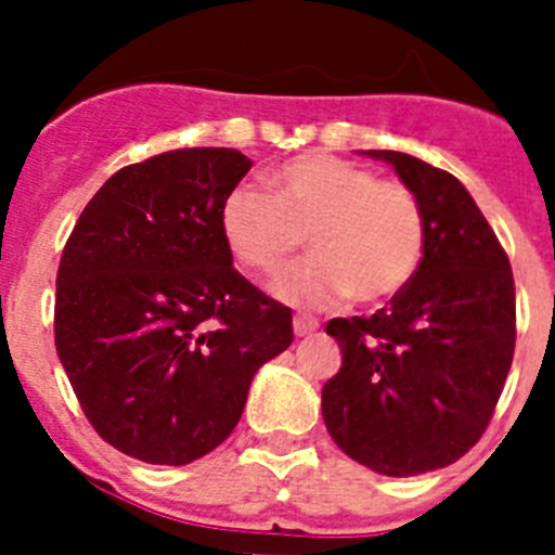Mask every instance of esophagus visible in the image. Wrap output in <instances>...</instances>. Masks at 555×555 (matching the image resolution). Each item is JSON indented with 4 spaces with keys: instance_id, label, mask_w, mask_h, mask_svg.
I'll list each match as a JSON object with an SVG mask.
<instances>
[{
    "instance_id": "34e87169",
    "label": "esophagus",
    "mask_w": 555,
    "mask_h": 555,
    "mask_svg": "<svg viewBox=\"0 0 555 555\" xmlns=\"http://www.w3.org/2000/svg\"><path fill=\"white\" fill-rule=\"evenodd\" d=\"M317 327H320V322L313 320V317H294V333H297V336H311L313 331H317Z\"/></svg>"
}]
</instances>
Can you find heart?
Listing matches in <instances>:
<instances>
[{"label":"heart","mask_w":555,"mask_h":555,"mask_svg":"<svg viewBox=\"0 0 555 555\" xmlns=\"http://www.w3.org/2000/svg\"><path fill=\"white\" fill-rule=\"evenodd\" d=\"M230 255L263 278L311 247L313 258L278 281L292 306L331 308L350 297L377 306L420 272L428 222L416 191L331 152H306L272 175V194L235 185L219 208Z\"/></svg>","instance_id":"obj_1"}]
</instances>
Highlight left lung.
Segmentation results:
<instances>
[{
    "label": "left lung",
    "instance_id": "1",
    "mask_svg": "<svg viewBox=\"0 0 555 555\" xmlns=\"http://www.w3.org/2000/svg\"><path fill=\"white\" fill-rule=\"evenodd\" d=\"M416 191L428 222L414 281L372 317L331 320L341 370L322 389L333 442L380 475L448 467L475 448L517 341L514 274L469 191L444 169L372 150Z\"/></svg>",
    "mask_w": 555,
    "mask_h": 555
}]
</instances>
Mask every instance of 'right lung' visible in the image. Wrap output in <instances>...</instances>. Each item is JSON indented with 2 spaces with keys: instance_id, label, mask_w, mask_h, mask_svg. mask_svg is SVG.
Listing matches in <instances>:
<instances>
[{
  "instance_id": "obj_1",
  "label": "right lung",
  "mask_w": 555,
  "mask_h": 555,
  "mask_svg": "<svg viewBox=\"0 0 555 555\" xmlns=\"http://www.w3.org/2000/svg\"><path fill=\"white\" fill-rule=\"evenodd\" d=\"M253 166L191 146L119 169L57 267L55 347L86 420L146 464H191L233 434L249 380L294 341L292 311L233 267L222 199Z\"/></svg>"
}]
</instances>
